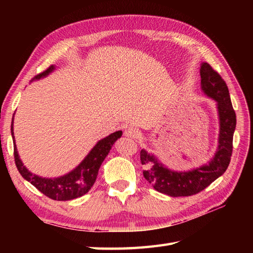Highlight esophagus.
Returning <instances> with one entry per match:
<instances>
[{"instance_id": "1", "label": "esophagus", "mask_w": 253, "mask_h": 253, "mask_svg": "<svg viewBox=\"0 0 253 253\" xmlns=\"http://www.w3.org/2000/svg\"><path fill=\"white\" fill-rule=\"evenodd\" d=\"M125 136L128 138H131V139H135L138 136V129L135 127H127L125 129Z\"/></svg>"}]
</instances>
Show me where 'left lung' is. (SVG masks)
<instances>
[{"instance_id": "1", "label": "left lung", "mask_w": 253, "mask_h": 253, "mask_svg": "<svg viewBox=\"0 0 253 253\" xmlns=\"http://www.w3.org/2000/svg\"><path fill=\"white\" fill-rule=\"evenodd\" d=\"M201 88L203 92L217 102L219 116L218 148L209 164L189 171H174L158 162L154 155L141 150L140 161L143 176L159 192L170 197L197 195L222 176L227 169L233 154V137L236 128V113L230 101L226 83L208 63H202Z\"/></svg>"}]
</instances>
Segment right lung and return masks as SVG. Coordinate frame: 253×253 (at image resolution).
<instances>
[{
	"label": "right lung",
	"mask_w": 253,
	"mask_h": 253,
	"mask_svg": "<svg viewBox=\"0 0 253 253\" xmlns=\"http://www.w3.org/2000/svg\"><path fill=\"white\" fill-rule=\"evenodd\" d=\"M53 69H54V66H50L44 72L38 74L34 79H40L41 77L46 76ZM13 121L14 116L12 120V126H10V131H12L14 142V159L16 168H17L20 175L26 180H28L31 185H34L38 190L43 193L44 196L57 201L73 200V199L85 195L91 189V187L93 186L96 176H98L100 166L106 158V155L109 154L112 146L118 138L122 137V131L120 130L102 139L95 144L94 148L91 150L83 162L71 173L58 177V178H42V177L31 174L21 163L15 144Z\"/></svg>",
	"instance_id": "obj_1"
}]
</instances>
